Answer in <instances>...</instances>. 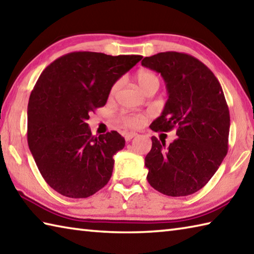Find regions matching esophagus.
I'll return each instance as SVG.
<instances>
[{"label": "esophagus", "instance_id": "obj_1", "mask_svg": "<svg viewBox=\"0 0 254 254\" xmlns=\"http://www.w3.org/2000/svg\"><path fill=\"white\" fill-rule=\"evenodd\" d=\"M138 135V133L136 132H128V133H125V139L126 141H130L133 137H136Z\"/></svg>", "mask_w": 254, "mask_h": 254}]
</instances>
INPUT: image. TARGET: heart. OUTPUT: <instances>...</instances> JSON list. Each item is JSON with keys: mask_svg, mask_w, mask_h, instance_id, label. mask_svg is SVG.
<instances>
[{"mask_svg": "<svg viewBox=\"0 0 254 254\" xmlns=\"http://www.w3.org/2000/svg\"><path fill=\"white\" fill-rule=\"evenodd\" d=\"M136 80L138 85H139L140 89L143 93L147 92L149 88L152 87H159V78L156 74L152 73L149 70H140L138 71L136 75ZM122 86V80H117L116 83H114L111 88V96L116 95V93L119 90ZM122 122L126 127L130 128H137L142 125L143 117L141 115H136V114H130V115H124L122 117Z\"/></svg>", "mask_w": 254, "mask_h": 254, "instance_id": "obj_1", "label": "heart"}]
</instances>
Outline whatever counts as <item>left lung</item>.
Listing matches in <instances>:
<instances>
[{"label": "left lung", "mask_w": 254, "mask_h": 254, "mask_svg": "<svg viewBox=\"0 0 254 254\" xmlns=\"http://www.w3.org/2000/svg\"><path fill=\"white\" fill-rule=\"evenodd\" d=\"M141 65L160 73L168 94L150 128H177L178 136L168 147L151 137L145 158L147 180L170 197L192 194L208 184L228 152L230 114L222 87L207 66L185 53H158L145 57Z\"/></svg>", "instance_id": "obj_1"}]
</instances>
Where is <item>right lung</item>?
Instances as JSON below:
<instances>
[{"instance_id": "1", "label": "right lung", "mask_w": 254, "mask_h": 254, "mask_svg": "<svg viewBox=\"0 0 254 254\" xmlns=\"http://www.w3.org/2000/svg\"><path fill=\"white\" fill-rule=\"evenodd\" d=\"M142 59L73 52L43 70L27 106V142L51 188L87 198L107 185L114 155L125 147L117 131L93 136L89 113L103 107L111 88Z\"/></svg>"}]
</instances>
